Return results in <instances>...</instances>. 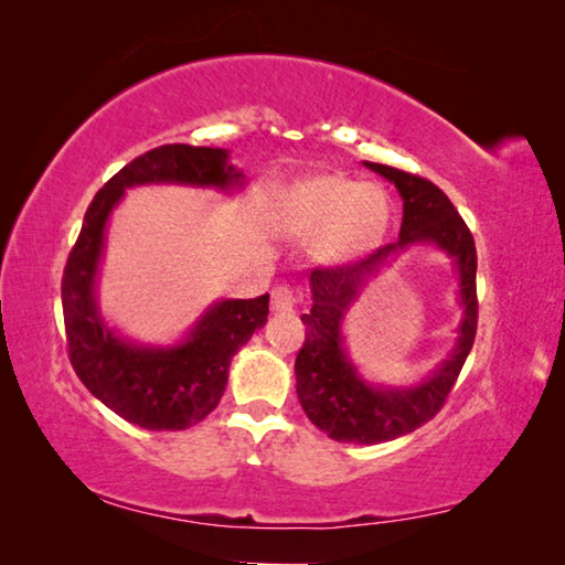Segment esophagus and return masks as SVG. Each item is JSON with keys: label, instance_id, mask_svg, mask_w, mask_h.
Here are the masks:
<instances>
[{"label": "esophagus", "instance_id": "obj_1", "mask_svg": "<svg viewBox=\"0 0 565 565\" xmlns=\"http://www.w3.org/2000/svg\"><path fill=\"white\" fill-rule=\"evenodd\" d=\"M294 306H296V296L289 286H284V284L276 286V289L271 291V309L276 313H289V311H294Z\"/></svg>", "mask_w": 565, "mask_h": 565}]
</instances>
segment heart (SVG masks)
<instances>
[{
    "mask_svg": "<svg viewBox=\"0 0 565 565\" xmlns=\"http://www.w3.org/2000/svg\"><path fill=\"white\" fill-rule=\"evenodd\" d=\"M388 196L376 184H356L347 177H313L294 189L284 232L291 236L321 234L323 262H343L363 252L388 224Z\"/></svg>",
    "mask_w": 565,
    "mask_h": 565,
    "instance_id": "obj_1",
    "label": "heart"
}]
</instances>
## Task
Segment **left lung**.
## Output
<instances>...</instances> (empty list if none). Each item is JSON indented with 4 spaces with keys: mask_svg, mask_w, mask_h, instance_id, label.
I'll use <instances>...</instances> for the list:
<instances>
[{
    "mask_svg": "<svg viewBox=\"0 0 565 565\" xmlns=\"http://www.w3.org/2000/svg\"><path fill=\"white\" fill-rule=\"evenodd\" d=\"M398 189L404 202L398 242L381 246L349 266L311 271V311L303 313L306 341L296 356V394L306 416L333 441L381 444L416 431L441 411L476 339V246L456 206L428 179L363 161ZM431 243L451 255L459 274L462 321L452 353L424 382L411 387H381L360 376L342 343V319L362 286L408 245Z\"/></svg>",
    "mask_w": 565,
    "mask_h": 565,
    "instance_id": "obj_1",
    "label": "left lung"
}]
</instances>
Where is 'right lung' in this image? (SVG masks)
Returning <instances> with one entry per match:
<instances>
[{
	"label": "right lung",
	"mask_w": 565,
	"mask_h": 565,
	"mask_svg": "<svg viewBox=\"0 0 565 565\" xmlns=\"http://www.w3.org/2000/svg\"><path fill=\"white\" fill-rule=\"evenodd\" d=\"M244 174L228 151L167 145L129 161L104 184L84 214L79 238L62 276V309L70 361L94 396L129 424L149 431H184L216 408L224 396L234 353L269 317V294L218 299L194 327L169 347H147L104 321L97 299L107 224L124 191L147 184L242 189Z\"/></svg>",
	"instance_id": "1"
}]
</instances>
